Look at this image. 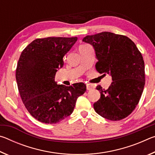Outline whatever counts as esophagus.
Wrapping results in <instances>:
<instances>
[{
  "mask_svg": "<svg viewBox=\"0 0 155 155\" xmlns=\"http://www.w3.org/2000/svg\"><path fill=\"white\" fill-rule=\"evenodd\" d=\"M86 87H87V90H91L94 88V87L92 85H90V84H87V85H86Z\"/></svg>",
  "mask_w": 155,
  "mask_h": 155,
  "instance_id": "obj_1",
  "label": "esophagus"
}]
</instances>
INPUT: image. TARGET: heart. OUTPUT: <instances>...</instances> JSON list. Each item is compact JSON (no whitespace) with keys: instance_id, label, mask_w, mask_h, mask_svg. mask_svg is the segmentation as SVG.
<instances>
[{"instance_id":"1","label":"heart","mask_w":155,"mask_h":155,"mask_svg":"<svg viewBox=\"0 0 155 155\" xmlns=\"http://www.w3.org/2000/svg\"><path fill=\"white\" fill-rule=\"evenodd\" d=\"M85 46V45H81L79 47H78V48H80V47H81V46Z\"/></svg>"}]
</instances>
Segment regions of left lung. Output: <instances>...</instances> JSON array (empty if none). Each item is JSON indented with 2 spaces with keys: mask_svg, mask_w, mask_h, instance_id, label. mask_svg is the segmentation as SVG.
I'll return each instance as SVG.
<instances>
[{
  "mask_svg": "<svg viewBox=\"0 0 155 155\" xmlns=\"http://www.w3.org/2000/svg\"><path fill=\"white\" fill-rule=\"evenodd\" d=\"M83 41L94 47L98 59L97 71L110 74L113 81L107 90L96 87L101 98L94 104V109L112 121L125 118L137 105L145 85L141 53L128 37L111 32L87 35Z\"/></svg>",
  "mask_w": 155,
  "mask_h": 155,
  "instance_id": "1",
  "label": "left lung"
}]
</instances>
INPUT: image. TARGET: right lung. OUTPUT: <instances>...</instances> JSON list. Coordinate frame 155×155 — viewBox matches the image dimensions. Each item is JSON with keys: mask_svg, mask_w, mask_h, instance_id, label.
<instances>
[{"mask_svg": "<svg viewBox=\"0 0 155 155\" xmlns=\"http://www.w3.org/2000/svg\"><path fill=\"white\" fill-rule=\"evenodd\" d=\"M77 41V37L36 39L20 54L15 72L18 91L26 109L38 121L55 124L64 120L85 92L83 83L65 86L54 81L63 57Z\"/></svg>", "mask_w": 155, "mask_h": 155, "instance_id": "1", "label": "right lung"}]
</instances>
